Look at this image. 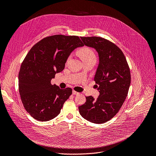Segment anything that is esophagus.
I'll list each match as a JSON object with an SVG mask.
<instances>
[{
  "label": "esophagus",
  "instance_id": "34e87169",
  "mask_svg": "<svg viewBox=\"0 0 156 156\" xmlns=\"http://www.w3.org/2000/svg\"><path fill=\"white\" fill-rule=\"evenodd\" d=\"M79 94H80L79 92H76L75 90H73V95H78Z\"/></svg>",
  "mask_w": 156,
  "mask_h": 156
}]
</instances>
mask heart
<instances>
[{
	"label": "heart",
	"instance_id": "1",
	"mask_svg": "<svg viewBox=\"0 0 156 156\" xmlns=\"http://www.w3.org/2000/svg\"><path fill=\"white\" fill-rule=\"evenodd\" d=\"M78 54L84 63L91 61V60H96V57L94 51L88 47H83V48L78 50Z\"/></svg>",
	"mask_w": 156,
	"mask_h": 156
}]
</instances>
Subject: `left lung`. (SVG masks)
<instances>
[{"instance_id":"left-lung-1","label":"left lung","mask_w":156,"mask_h":156,"mask_svg":"<svg viewBox=\"0 0 156 156\" xmlns=\"http://www.w3.org/2000/svg\"><path fill=\"white\" fill-rule=\"evenodd\" d=\"M83 44L96 49L99 63L94 81L99 96L95 100L86 97L84 105L78 107L85 119L103 124L119 112L127 96L131 84L130 69L123 52L119 47L101 37H80Z\"/></svg>"}]
</instances>
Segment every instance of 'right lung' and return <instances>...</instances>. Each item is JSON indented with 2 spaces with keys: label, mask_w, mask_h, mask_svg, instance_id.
Listing matches in <instances>:
<instances>
[{
  "label": "right lung",
  "mask_w": 156,
  "mask_h": 156,
  "mask_svg": "<svg viewBox=\"0 0 156 156\" xmlns=\"http://www.w3.org/2000/svg\"><path fill=\"white\" fill-rule=\"evenodd\" d=\"M84 44L78 36L54 35L32 46L18 74L19 92L25 109L37 120L56 117L72 89L51 85L56 73L61 72L71 53Z\"/></svg>",
  "instance_id": "right-lung-1"
}]
</instances>
